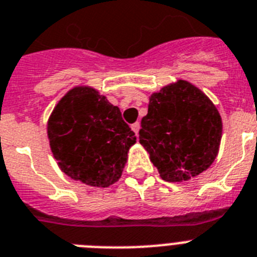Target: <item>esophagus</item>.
Here are the masks:
<instances>
[{
    "mask_svg": "<svg viewBox=\"0 0 257 257\" xmlns=\"http://www.w3.org/2000/svg\"><path fill=\"white\" fill-rule=\"evenodd\" d=\"M132 131L135 132L136 133V136H138V132H140V128H141V126H140V122H135V124H132Z\"/></svg>",
    "mask_w": 257,
    "mask_h": 257,
    "instance_id": "esophagus-1",
    "label": "esophagus"
}]
</instances>
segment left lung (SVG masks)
<instances>
[{"label": "left lung", "instance_id": "8db88e82", "mask_svg": "<svg viewBox=\"0 0 257 257\" xmlns=\"http://www.w3.org/2000/svg\"><path fill=\"white\" fill-rule=\"evenodd\" d=\"M221 133V116L215 104L196 86L178 80L150 97L140 144L164 181L181 182L213 163Z\"/></svg>", "mask_w": 257, "mask_h": 257}]
</instances>
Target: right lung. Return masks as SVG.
<instances>
[{
	"mask_svg": "<svg viewBox=\"0 0 257 257\" xmlns=\"http://www.w3.org/2000/svg\"><path fill=\"white\" fill-rule=\"evenodd\" d=\"M51 153L67 176L89 186L107 187L121 176L136 136L95 89L73 88L48 121Z\"/></svg>",
	"mask_w": 257,
	"mask_h": 257,
	"instance_id": "obj_1",
	"label": "right lung"
}]
</instances>
